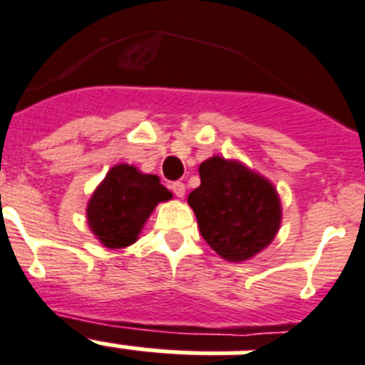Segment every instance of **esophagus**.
Masks as SVG:
<instances>
[{
	"instance_id": "esophagus-1",
	"label": "esophagus",
	"mask_w": 365,
	"mask_h": 365,
	"mask_svg": "<svg viewBox=\"0 0 365 365\" xmlns=\"http://www.w3.org/2000/svg\"><path fill=\"white\" fill-rule=\"evenodd\" d=\"M170 189H173V192L178 198L185 197V185H183L182 182H174L173 185H170Z\"/></svg>"
}]
</instances>
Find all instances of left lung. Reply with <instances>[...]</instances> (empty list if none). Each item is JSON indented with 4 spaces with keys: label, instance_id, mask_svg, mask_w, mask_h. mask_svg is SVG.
<instances>
[{
    "label": "left lung",
    "instance_id": "obj_1",
    "mask_svg": "<svg viewBox=\"0 0 365 365\" xmlns=\"http://www.w3.org/2000/svg\"><path fill=\"white\" fill-rule=\"evenodd\" d=\"M200 185L187 204L202 237L222 259L241 263L267 249L282 225V204L267 178L240 159L220 155L202 161Z\"/></svg>",
    "mask_w": 365,
    "mask_h": 365
}]
</instances>
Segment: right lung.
<instances>
[{"mask_svg": "<svg viewBox=\"0 0 365 365\" xmlns=\"http://www.w3.org/2000/svg\"><path fill=\"white\" fill-rule=\"evenodd\" d=\"M170 198L173 192L161 185L159 176L140 173L133 165H115L88 200V228L107 249H124L139 240L159 202Z\"/></svg>", "mask_w": 365, "mask_h": 365, "instance_id": "add662e5", "label": "right lung"}]
</instances>
